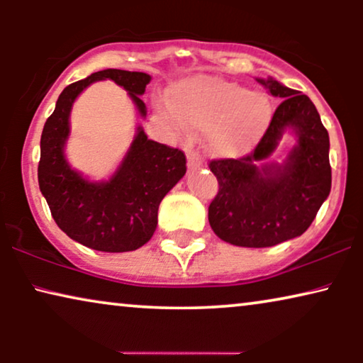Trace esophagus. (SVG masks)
<instances>
[{
  "instance_id": "esophagus-1",
  "label": "esophagus",
  "mask_w": 363,
  "mask_h": 363,
  "mask_svg": "<svg viewBox=\"0 0 363 363\" xmlns=\"http://www.w3.org/2000/svg\"><path fill=\"white\" fill-rule=\"evenodd\" d=\"M185 150H186V160H188V168L193 170V168H201L203 167V160L198 153L193 150V143L186 142L185 143Z\"/></svg>"
}]
</instances>
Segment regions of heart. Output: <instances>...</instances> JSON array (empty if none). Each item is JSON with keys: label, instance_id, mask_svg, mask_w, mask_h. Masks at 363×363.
<instances>
[{"label": "heart", "instance_id": "heart-1", "mask_svg": "<svg viewBox=\"0 0 363 363\" xmlns=\"http://www.w3.org/2000/svg\"><path fill=\"white\" fill-rule=\"evenodd\" d=\"M177 114L167 106L158 112L175 128L183 123L208 133V148L216 157H242L255 150L272 121V102L262 92L220 77L200 76L180 82L172 91Z\"/></svg>", "mask_w": 363, "mask_h": 363}]
</instances>
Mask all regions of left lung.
Listing matches in <instances>:
<instances>
[{
  "label": "left lung",
  "mask_w": 363,
  "mask_h": 363,
  "mask_svg": "<svg viewBox=\"0 0 363 363\" xmlns=\"http://www.w3.org/2000/svg\"><path fill=\"white\" fill-rule=\"evenodd\" d=\"M257 82L282 99L264 137L245 157L210 162L220 188L208 221L220 240L242 247H269L301 236L332 185L329 133L311 99L272 77ZM286 130L298 143L284 162L267 164Z\"/></svg>",
  "instance_id": "obj_1"
}]
</instances>
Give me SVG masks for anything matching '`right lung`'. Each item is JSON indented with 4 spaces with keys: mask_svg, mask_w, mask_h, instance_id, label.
Wrapping results in <instances>:
<instances>
[{
    "mask_svg": "<svg viewBox=\"0 0 363 363\" xmlns=\"http://www.w3.org/2000/svg\"><path fill=\"white\" fill-rule=\"evenodd\" d=\"M111 79L125 89L140 117L147 107L140 96L150 76L122 69H106L67 86L44 123L39 190L57 226L81 245L104 252L133 251L155 233L163 196L186 173V157L178 148L153 142L138 125L128 152L107 182H91L74 170L64 155L72 104L84 89Z\"/></svg>",
    "mask_w": 363,
    "mask_h": 363,
    "instance_id": "obj_1",
    "label": "right lung"
}]
</instances>
